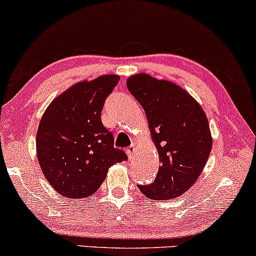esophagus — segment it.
Returning <instances> with one entry per match:
<instances>
[{
  "label": "esophagus",
  "mask_w": 256,
  "mask_h": 256,
  "mask_svg": "<svg viewBox=\"0 0 256 256\" xmlns=\"http://www.w3.org/2000/svg\"><path fill=\"white\" fill-rule=\"evenodd\" d=\"M135 152H136L135 144H132L130 147H129V148L127 149V155H128V158H134V156H135Z\"/></svg>",
  "instance_id": "esophagus-1"
}]
</instances>
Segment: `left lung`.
<instances>
[{
	"mask_svg": "<svg viewBox=\"0 0 256 256\" xmlns=\"http://www.w3.org/2000/svg\"><path fill=\"white\" fill-rule=\"evenodd\" d=\"M127 88L144 108L161 162L154 182L138 187L152 200L180 196L198 180L210 154L207 116L187 92L166 80L136 74L127 80Z\"/></svg>",
	"mask_w": 256,
	"mask_h": 256,
	"instance_id": "8db88e82",
	"label": "left lung"
}]
</instances>
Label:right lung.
I'll return each mask as SVG.
<instances>
[{
	"mask_svg": "<svg viewBox=\"0 0 256 256\" xmlns=\"http://www.w3.org/2000/svg\"><path fill=\"white\" fill-rule=\"evenodd\" d=\"M120 76L78 82L58 95L43 114L36 152L43 175L62 196L87 198L104 181L109 167L127 160L101 121L107 96Z\"/></svg>",
	"mask_w": 256,
	"mask_h": 256,
	"instance_id": "right-lung-1",
	"label": "right lung"
}]
</instances>
